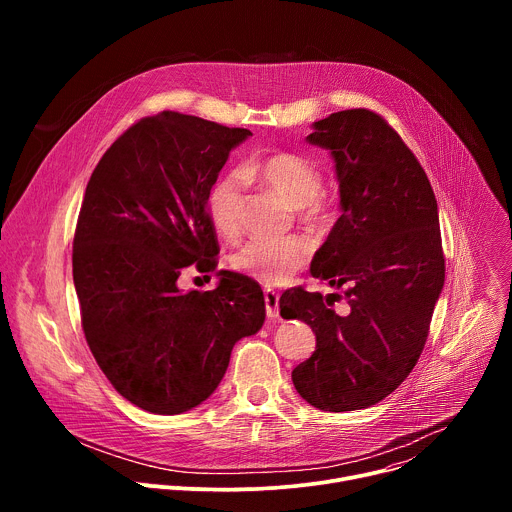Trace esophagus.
I'll return each mask as SVG.
<instances>
[{
  "instance_id": "obj_1",
  "label": "esophagus",
  "mask_w": 512,
  "mask_h": 512,
  "mask_svg": "<svg viewBox=\"0 0 512 512\" xmlns=\"http://www.w3.org/2000/svg\"><path fill=\"white\" fill-rule=\"evenodd\" d=\"M265 312H267V318H279V294L273 289H265Z\"/></svg>"
}]
</instances>
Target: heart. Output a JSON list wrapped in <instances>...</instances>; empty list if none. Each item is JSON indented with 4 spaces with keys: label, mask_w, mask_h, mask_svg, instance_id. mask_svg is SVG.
Segmentation results:
<instances>
[{
    "label": "heart",
    "mask_w": 512,
    "mask_h": 512,
    "mask_svg": "<svg viewBox=\"0 0 512 512\" xmlns=\"http://www.w3.org/2000/svg\"><path fill=\"white\" fill-rule=\"evenodd\" d=\"M241 173L279 194L298 208L300 221L310 229H326L332 221V206L322 190L318 166L296 152L277 150L249 160ZM245 182L237 172L218 176L206 196V210L216 233L235 241L243 233ZM312 245L300 235L283 239H253L231 255V267L265 285H281L298 273L310 259Z\"/></svg>",
    "instance_id": "obj_1"
}]
</instances>
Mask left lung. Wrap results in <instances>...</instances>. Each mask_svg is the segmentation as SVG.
Listing matches in <instances>:
<instances>
[{
	"instance_id": "left-lung-1",
	"label": "left lung",
	"mask_w": 512,
	"mask_h": 512,
	"mask_svg": "<svg viewBox=\"0 0 512 512\" xmlns=\"http://www.w3.org/2000/svg\"><path fill=\"white\" fill-rule=\"evenodd\" d=\"M308 141L330 150L342 206L310 271L342 296L283 291L281 316L316 334L291 381L322 411H354L391 395L425 346L446 279L440 216L421 164L379 113H332ZM338 299L349 304L344 317L331 310Z\"/></svg>"
}]
</instances>
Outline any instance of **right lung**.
Listing matches in <instances>:
<instances>
[{"label":"right lung","instance_id":"add662e5","mask_svg":"<svg viewBox=\"0 0 512 512\" xmlns=\"http://www.w3.org/2000/svg\"><path fill=\"white\" fill-rule=\"evenodd\" d=\"M249 135L178 111L143 117L87 184L72 241L83 332L115 391L150 413L208 399L235 342L263 326V291L245 275L221 271L210 291L176 285L192 263L218 265L206 196Z\"/></svg>","mask_w":512,"mask_h":512}]
</instances>
